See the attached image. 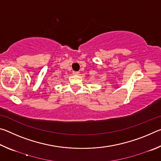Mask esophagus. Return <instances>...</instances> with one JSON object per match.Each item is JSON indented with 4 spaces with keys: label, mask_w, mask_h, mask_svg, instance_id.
Segmentation results:
<instances>
[{
    "label": "esophagus",
    "mask_w": 161,
    "mask_h": 161,
    "mask_svg": "<svg viewBox=\"0 0 161 161\" xmlns=\"http://www.w3.org/2000/svg\"><path fill=\"white\" fill-rule=\"evenodd\" d=\"M79 73H80L79 72H75V71H74V72H73V75H78Z\"/></svg>",
    "instance_id": "1"
}]
</instances>
